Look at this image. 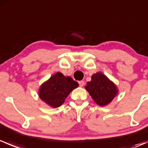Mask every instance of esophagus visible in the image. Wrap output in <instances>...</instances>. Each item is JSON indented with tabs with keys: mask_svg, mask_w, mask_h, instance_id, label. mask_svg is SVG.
I'll use <instances>...</instances> for the list:
<instances>
[{
	"mask_svg": "<svg viewBox=\"0 0 148 148\" xmlns=\"http://www.w3.org/2000/svg\"><path fill=\"white\" fill-rule=\"evenodd\" d=\"M79 86H81V87H82L84 85V81H80V82H79Z\"/></svg>",
	"mask_w": 148,
	"mask_h": 148,
	"instance_id": "34e87169",
	"label": "esophagus"
}]
</instances>
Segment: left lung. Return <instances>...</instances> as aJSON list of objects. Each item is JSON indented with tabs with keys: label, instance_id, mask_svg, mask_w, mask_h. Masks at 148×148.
Segmentation results:
<instances>
[{
	"label": "left lung",
	"instance_id": "obj_1",
	"mask_svg": "<svg viewBox=\"0 0 148 148\" xmlns=\"http://www.w3.org/2000/svg\"><path fill=\"white\" fill-rule=\"evenodd\" d=\"M85 89L99 106L110 104L118 93L117 86L101 72L92 76V80L86 83Z\"/></svg>",
	"mask_w": 148,
	"mask_h": 148
}]
</instances>
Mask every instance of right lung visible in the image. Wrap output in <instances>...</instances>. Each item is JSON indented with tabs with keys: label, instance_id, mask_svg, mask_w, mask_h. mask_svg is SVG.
I'll return each mask as SVG.
<instances>
[{
	"label": "right lung",
	"instance_id": "add662e5",
	"mask_svg": "<svg viewBox=\"0 0 148 148\" xmlns=\"http://www.w3.org/2000/svg\"><path fill=\"white\" fill-rule=\"evenodd\" d=\"M78 86L79 84L71 77L57 72L41 84L38 96L49 106L56 108L64 102L70 92Z\"/></svg>",
	"mask_w": 148,
	"mask_h": 148
}]
</instances>
